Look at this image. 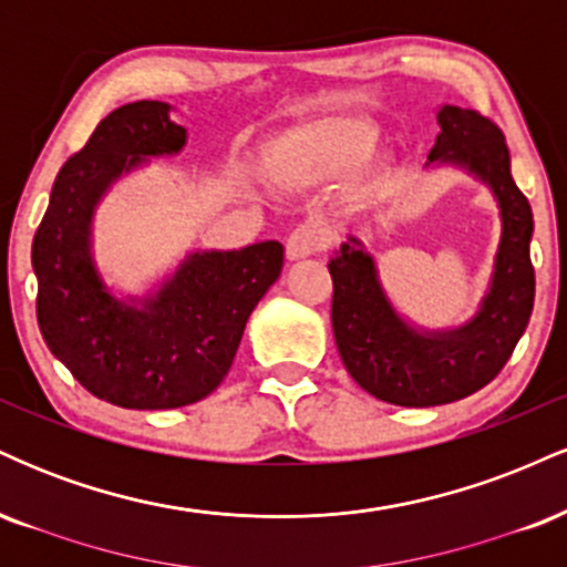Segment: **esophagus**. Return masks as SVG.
Wrapping results in <instances>:
<instances>
[{"mask_svg": "<svg viewBox=\"0 0 567 567\" xmlns=\"http://www.w3.org/2000/svg\"><path fill=\"white\" fill-rule=\"evenodd\" d=\"M324 247V234L317 229V226H298L296 231L290 234L288 243H285V252H288L290 261H301V258L315 256Z\"/></svg>", "mask_w": 567, "mask_h": 567, "instance_id": "1", "label": "esophagus"}]
</instances>
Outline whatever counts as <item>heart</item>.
<instances>
[{"label":"heart","mask_w":567,"mask_h":567,"mask_svg":"<svg viewBox=\"0 0 567 567\" xmlns=\"http://www.w3.org/2000/svg\"><path fill=\"white\" fill-rule=\"evenodd\" d=\"M379 143V127L365 116L330 114L290 127L269 146L266 165L285 188H315L349 178L354 199L370 197L386 181V165L368 159Z\"/></svg>","instance_id":"b5f03b06"}]
</instances>
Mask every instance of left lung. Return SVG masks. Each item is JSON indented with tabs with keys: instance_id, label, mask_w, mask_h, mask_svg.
I'll list each match as a JSON object with an SVG mask.
<instances>
[{
	"instance_id": "obj_1",
	"label": "left lung",
	"mask_w": 567,
	"mask_h": 567,
	"mask_svg": "<svg viewBox=\"0 0 567 567\" xmlns=\"http://www.w3.org/2000/svg\"><path fill=\"white\" fill-rule=\"evenodd\" d=\"M440 135L429 165H453L493 192L501 213V243L477 315L453 330H424L402 320L383 290L379 269L357 237L336 250L333 336L349 375L368 394L402 408H432L464 400L491 383L525 333L536 296L530 264L533 213L512 178L504 133L472 109L442 106Z\"/></svg>"
}]
</instances>
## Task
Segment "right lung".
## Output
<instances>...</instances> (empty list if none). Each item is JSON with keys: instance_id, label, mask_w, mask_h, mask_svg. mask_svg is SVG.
<instances>
[{"instance_id": "right-lung-1", "label": "right lung", "mask_w": 567, "mask_h": 567, "mask_svg": "<svg viewBox=\"0 0 567 567\" xmlns=\"http://www.w3.org/2000/svg\"><path fill=\"white\" fill-rule=\"evenodd\" d=\"M171 103L135 101L97 122L58 173L31 245L44 343L112 405L173 410L205 400L229 373L247 317L282 271L277 239L188 252L157 290L116 298L93 258V216L114 181L186 146Z\"/></svg>"}]
</instances>
